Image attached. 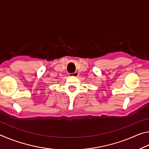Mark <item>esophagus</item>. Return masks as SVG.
Listing matches in <instances>:
<instances>
[{"instance_id": "esophagus-1", "label": "esophagus", "mask_w": 149, "mask_h": 149, "mask_svg": "<svg viewBox=\"0 0 149 149\" xmlns=\"http://www.w3.org/2000/svg\"><path fill=\"white\" fill-rule=\"evenodd\" d=\"M78 75H79V73L77 72H75L74 73H72V74H70V76L72 77H77Z\"/></svg>"}]
</instances>
